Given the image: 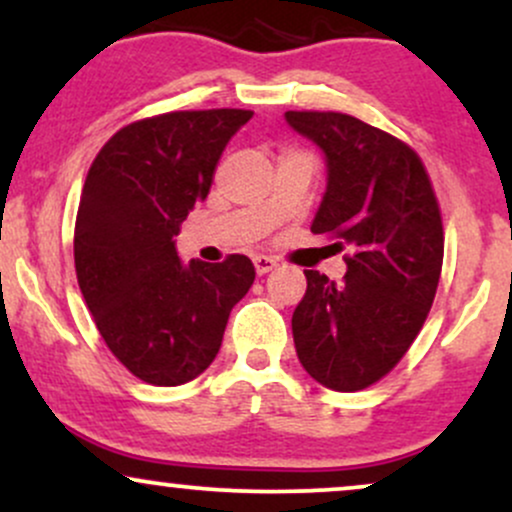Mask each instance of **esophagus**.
<instances>
[{"label":"esophagus","instance_id":"obj_1","mask_svg":"<svg viewBox=\"0 0 512 512\" xmlns=\"http://www.w3.org/2000/svg\"><path fill=\"white\" fill-rule=\"evenodd\" d=\"M252 262H255V272L257 274H267V272H272V269H276V262L274 257H269V255H257V257H252Z\"/></svg>","mask_w":512,"mask_h":512}]
</instances>
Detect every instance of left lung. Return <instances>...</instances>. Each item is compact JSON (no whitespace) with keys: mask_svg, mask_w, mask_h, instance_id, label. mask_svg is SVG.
<instances>
[{"mask_svg":"<svg viewBox=\"0 0 512 512\" xmlns=\"http://www.w3.org/2000/svg\"><path fill=\"white\" fill-rule=\"evenodd\" d=\"M284 117L325 156L327 187L310 231L351 248L339 284L305 272L293 344L310 378L356 392L390 373L424 327L443 267V221L407 144L342 113Z\"/></svg>","mask_w":512,"mask_h":512,"instance_id":"left-lung-1","label":"left lung"}]
</instances>
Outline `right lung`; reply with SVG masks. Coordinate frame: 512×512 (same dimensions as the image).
<instances>
[{"label": "right lung", "instance_id": "right-lung-1", "mask_svg": "<svg viewBox=\"0 0 512 512\" xmlns=\"http://www.w3.org/2000/svg\"><path fill=\"white\" fill-rule=\"evenodd\" d=\"M250 110H185L122 127L96 156L74 228L79 289L117 361L158 387L190 383L221 349L255 281L245 255L182 262L185 216L207 199Z\"/></svg>", "mask_w": 512, "mask_h": 512}]
</instances>
